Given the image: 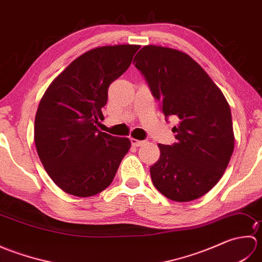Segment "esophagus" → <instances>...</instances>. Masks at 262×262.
<instances>
[{
  "instance_id": "obj_1",
  "label": "esophagus",
  "mask_w": 262,
  "mask_h": 262,
  "mask_svg": "<svg viewBox=\"0 0 262 262\" xmlns=\"http://www.w3.org/2000/svg\"><path fill=\"white\" fill-rule=\"evenodd\" d=\"M130 143H132V145L133 146H141V145H143V144L144 143H145V142H144V141H140V140H136V138H130Z\"/></svg>"
}]
</instances>
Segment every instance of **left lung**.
<instances>
[{"instance_id": "8db88e82", "label": "left lung", "mask_w": 262, "mask_h": 262, "mask_svg": "<svg viewBox=\"0 0 262 262\" xmlns=\"http://www.w3.org/2000/svg\"><path fill=\"white\" fill-rule=\"evenodd\" d=\"M133 64L145 76L164 116L179 120L173 127L177 143L159 144L160 158L149 168L154 187L179 203L204 196L224 174L234 149L229 102L183 52L147 45Z\"/></svg>"}]
</instances>
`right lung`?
Listing matches in <instances>:
<instances>
[{
  "label": "right lung",
  "mask_w": 262,
  "mask_h": 262,
  "mask_svg": "<svg viewBox=\"0 0 262 262\" xmlns=\"http://www.w3.org/2000/svg\"><path fill=\"white\" fill-rule=\"evenodd\" d=\"M138 45L93 48L49 84L35 118V144L48 176L63 191L91 197L113 182L130 147L127 137L100 132L109 85L129 68Z\"/></svg>",
  "instance_id": "1"
}]
</instances>
